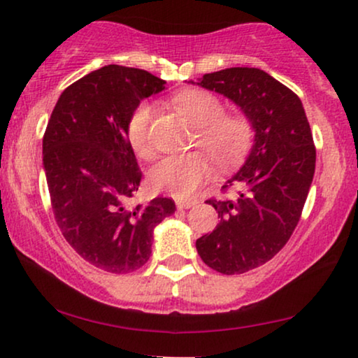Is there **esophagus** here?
I'll return each mask as SVG.
<instances>
[{
    "label": "esophagus",
    "mask_w": 358,
    "mask_h": 358,
    "mask_svg": "<svg viewBox=\"0 0 358 358\" xmlns=\"http://www.w3.org/2000/svg\"><path fill=\"white\" fill-rule=\"evenodd\" d=\"M195 203H197V200H195V199H189V200H178V202H176V205H178V208H179V210H182V208H190V207H194Z\"/></svg>",
    "instance_id": "obj_1"
}]
</instances>
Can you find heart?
<instances>
[{
  "mask_svg": "<svg viewBox=\"0 0 358 358\" xmlns=\"http://www.w3.org/2000/svg\"><path fill=\"white\" fill-rule=\"evenodd\" d=\"M176 109L197 127L195 143L202 146L218 166H231L251 148L254 127L248 115L224 110L220 97L205 90H185L173 97ZM153 106L141 102L131 112L127 124V138L136 155H150L148 129ZM212 166L200 151L166 156L150 173V182L156 190L174 197H189L210 176Z\"/></svg>",
  "mask_w": 358,
  "mask_h": 358,
  "instance_id": "1",
  "label": "heart"
}]
</instances>
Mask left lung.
<instances>
[{
    "label": "left lung",
    "mask_w": 358,
    "mask_h": 358,
    "mask_svg": "<svg viewBox=\"0 0 358 358\" xmlns=\"http://www.w3.org/2000/svg\"><path fill=\"white\" fill-rule=\"evenodd\" d=\"M197 85L241 107L256 131L246 163L223 185L234 194L207 200L220 223L195 243L213 271L244 273L271 261L300 222L316 166L310 122L300 97L259 68L208 73Z\"/></svg>",
    "instance_id": "1"
}]
</instances>
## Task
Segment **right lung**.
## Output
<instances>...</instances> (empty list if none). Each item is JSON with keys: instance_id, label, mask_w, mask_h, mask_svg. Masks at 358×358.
Segmentation results:
<instances>
[{"instance_id": "right-lung-1", "label": "right lung", "mask_w": 358, "mask_h": 358, "mask_svg": "<svg viewBox=\"0 0 358 358\" xmlns=\"http://www.w3.org/2000/svg\"><path fill=\"white\" fill-rule=\"evenodd\" d=\"M166 81L145 70L107 65L62 92L43 134V169L57 224L70 246L112 273L148 262L153 229L174 213L173 199L129 205L141 171L127 138L140 101Z\"/></svg>"}]
</instances>
